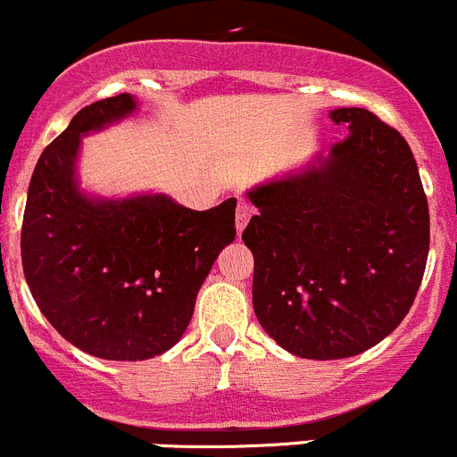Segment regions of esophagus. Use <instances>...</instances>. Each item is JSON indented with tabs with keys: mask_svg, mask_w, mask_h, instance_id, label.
<instances>
[{
	"mask_svg": "<svg viewBox=\"0 0 457 457\" xmlns=\"http://www.w3.org/2000/svg\"><path fill=\"white\" fill-rule=\"evenodd\" d=\"M250 216H253V207H250L245 200H238V207H237V232L238 234L244 232V228L248 225Z\"/></svg>",
	"mask_w": 457,
	"mask_h": 457,
	"instance_id": "esophagus-1",
	"label": "esophagus"
}]
</instances>
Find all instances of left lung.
Returning <instances> with one entry per match:
<instances>
[{
    "instance_id": "left-lung-1",
    "label": "left lung",
    "mask_w": 457,
    "mask_h": 457,
    "mask_svg": "<svg viewBox=\"0 0 457 457\" xmlns=\"http://www.w3.org/2000/svg\"><path fill=\"white\" fill-rule=\"evenodd\" d=\"M346 138L250 188L253 305L285 351L341 360L398 328L421 285L428 200L408 141L367 109H335Z\"/></svg>"
}]
</instances>
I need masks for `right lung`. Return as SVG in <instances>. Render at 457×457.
Instances as JSON below:
<instances>
[{"label": "right lung", "instance_id": "1", "mask_svg": "<svg viewBox=\"0 0 457 457\" xmlns=\"http://www.w3.org/2000/svg\"><path fill=\"white\" fill-rule=\"evenodd\" d=\"M134 111L129 93L93 102L45 147L20 238L45 319L72 346L118 361L150 360L182 339L204 278L237 237V198L195 212L163 193L113 200L81 191V138Z\"/></svg>", "mask_w": 457, "mask_h": 457}]
</instances>
